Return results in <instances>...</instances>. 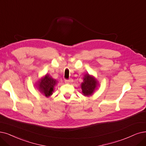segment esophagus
Segmentation results:
<instances>
[{"mask_svg": "<svg viewBox=\"0 0 146 146\" xmlns=\"http://www.w3.org/2000/svg\"><path fill=\"white\" fill-rule=\"evenodd\" d=\"M72 81V80H65V82L66 83H70Z\"/></svg>", "mask_w": 146, "mask_h": 146, "instance_id": "1", "label": "esophagus"}]
</instances>
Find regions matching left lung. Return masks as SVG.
I'll list each match as a JSON object with an SVG mask.
<instances>
[{
    "mask_svg": "<svg viewBox=\"0 0 146 146\" xmlns=\"http://www.w3.org/2000/svg\"><path fill=\"white\" fill-rule=\"evenodd\" d=\"M98 86V81L94 77L86 74L84 75L83 82L81 84L83 95L86 96H92Z\"/></svg>",
    "mask_w": 146,
    "mask_h": 146,
    "instance_id": "1",
    "label": "left lung"
}]
</instances>
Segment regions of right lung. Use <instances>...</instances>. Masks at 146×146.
I'll return each mask as SVG.
<instances>
[{
    "label": "right lung",
    "instance_id": "add662e5",
    "mask_svg": "<svg viewBox=\"0 0 146 146\" xmlns=\"http://www.w3.org/2000/svg\"><path fill=\"white\" fill-rule=\"evenodd\" d=\"M57 82V81L52 78L49 74H46L38 81L36 83V87L42 95L48 98L53 94L54 87L56 85Z\"/></svg>",
    "mask_w": 146,
    "mask_h": 146
}]
</instances>
